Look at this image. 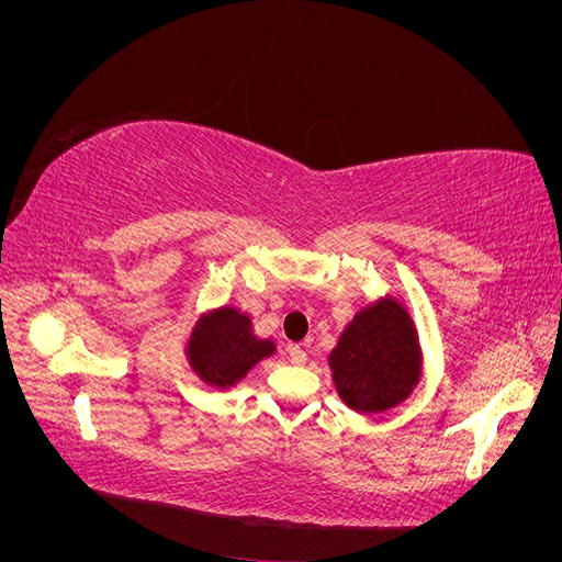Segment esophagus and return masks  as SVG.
I'll list each match as a JSON object with an SVG mask.
<instances>
[{"instance_id":"obj_1","label":"esophagus","mask_w":562,"mask_h":562,"mask_svg":"<svg viewBox=\"0 0 562 562\" xmlns=\"http://www.w3.org/2000/svg\"><path fill=\"white\" fill-rule=\"evenodd\" d=\"M288 356H291V363L293 366H304V363H307V351H304L300 345H293L291 349H288Z\"/></svg>"}]
</instances>
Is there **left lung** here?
Segmentation results:
<instances>
[{
	"mask_svg": "<svg viewBox=\"0 0 562 562\" xmlns=\"http://www.w3.org/2000/svg\"><path fill=\"white\" fill-rule=\"evenodd\" d=\"M339 398L356 413H384L407 396L422 375L415 323L401 302L382 297L361 310L330 351Z\"/></svg>",
	"mask_w": 562,
	"mask_h": 562,
	"instance_id": "obj_1",
	"label": "left lung"
}]
</instances>
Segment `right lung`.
Instances as JSON below:
<instances>
[{
    "label": "right lung",
    "instance_id": "1",
    "mask_svg": "<svg viewBox=\"0 0 562 562\" xmlns=\"http://www.w3.org/2000/svg\"><path fill=\"white\" fill-rule=\"evenodd\" d=\"M277 351L271 339L252 335L250 316L236 307L203 314L187 342V361L196 375L217 389L239 384L252 366Z\"/></svg>",
    "mask_w": 562,
    "mask_h": 562
}]
</instances>
